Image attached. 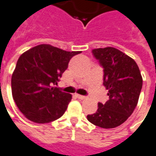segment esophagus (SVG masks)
I'll use <instances>...</instances> for the list:
<instances>
[{
  "label": "esophagus",
  "instance_id": "34e87169",
  "mask_svg": "<svg viewBox=\"0 0 156 156\" xmlns=\"http://www.w3.org/2000/svg\"><path fill=\"white\" fill-rule=\"evenodd\" d=\"M76 96H77V98H79V99H86V97H85V96H82V95H78V94H77V95H76Z\"/></svg>",
  "mask_w": 156,
  "mask_h": 156
}]
</instances>
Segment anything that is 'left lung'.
<instances>
[{
  "label": "left lung",
  "instance_id": "obj_1",
  "mask_svg": "<svg viewBox=\"0 0 156 156\" xmlns=\"http://www.w3.org/2000/svg\"><path fill=\"white\" fill-rule=\"evenodd\" d=\"M92 54L104 68L103 85L109 100L98 103L97 112L87 115V119L102 128H114L125 122L138 104L142 77L135 61L115 48L94 49Z\"/></svg>",
  "mask_w": 156,
  "mask_h": 156
}]
</instances>
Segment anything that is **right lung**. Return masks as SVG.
Instances as JSON below:
<instances>
[{"mask_svg":"<svg viewBox=\"0 0 156 156\" xmlns=\"http://www.w3.org/2000/svg\"><path fill=\"white\" fill-rule=\"evenodd\" d=\"M81 51H66L40 44L25 51L12 74L13 98L24 116L36 123H49L66 111L71 95L58 85L71 58Z\"/></svg>","mask_w":156,"mask_h":156,"instance_id":"obj_1","label":"right lung"}]
</instances>
